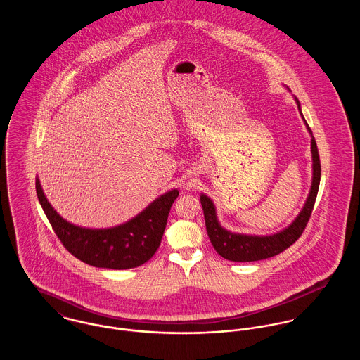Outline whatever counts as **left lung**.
<instances>
[{
	"mask_svg": "<svg viewBox=\"0 0 360 360\" xmlns=\"http://www.w3.org/2000/svg\"><path fill=\"white\" fill-rule=\"evenodd\" d=\"M297 103L301 110L298 100ZM311 158H313V181H311L308 201L304 206L302 212L300 213V216L294 220V223L285 230H283L281 233H277L274 236H266V237L244 236V234H233L224 230L217 223L214 206L212 204V201L206 195H201V205L205 216L206 231L213 248L220 257L233 262H255V260L276 257L283 251H285L288 247H291L302 236L314 206V201L319 191V184H320V176H321L320 158H319L314 137H311Z\"/></svg>",
	"mask_w": 360,
	"mask_h": 360,
	"instance_id": "1",
	"label": "left lung"
}]
</instances>
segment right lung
<instances>
[{
	"label": "right lung",
	"mask_w": 360,
	"mask_h": 360,
	"mask_svg": "<svg viewBox=\"0 0 360 360\" xmlns=\"http://www.w3.org/2000/svg\"><path fill=\"white\" fill-rule=\"evenodd\" d=\"M36 191L62 245L87 264L113 270L139 267L154 257L166 229L170 207L179 197L177 190L169 191L126 224L91 230L63 220L47 201L39 180H36Z\"/></svg>",
	"instance_id": "right-lung-1"
}]
</instances>
